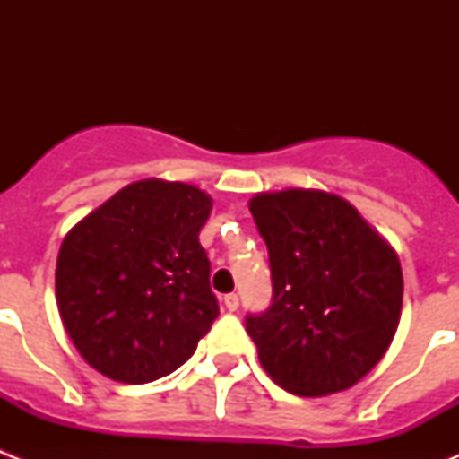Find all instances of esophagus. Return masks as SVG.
<instances>
[{
    "label": "esophagus",
    "instance_id": "34e87169",
    "mask_svg": "<svg viewBox=\"0 0 459 459\" xmlns=\"http://www.w3.org/2000/svg\"><path fill=\"white\" fill-rule=\"evenodd\" d=\"M222 303H225L227 310H237L238 307V296L237 294H225V299H222Z\"/></svg>",
    "mask_w": 459,
    "mask_h": 459
}]
</instances>
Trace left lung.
I'll list each match as a JSON object with an SVG mask.
<instances>
[{
	"mask_svg": "<svg viewBox=\"0 0 459 459\" xmlns=\"http://www.w3.org/2000/svg\"><path fill=\"white\" fill-rule=\"evenodd\" d=\"M250 213L269 248L273 301L246 317L259 363L303 397L351 388L391 347L403 269L359 211L324 190L259 193Z\"/></svg>",
	"mask_w": 459,
	"mask_h": 459,
	"instance_id": "1",
	"label": "left lung"
}]
</instances>
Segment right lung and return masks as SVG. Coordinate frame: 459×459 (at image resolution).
I'll use <instances>...</instances> for the list:
<instances>
[{
	"label": "right lung",
	"instance_id": "1",
	"mask_svg": "<svg viewBox=\"0 0 459 459\" xmlns=\"http://www.w3.org/2000/svg\"><path fill=\"white\" fill-rule=\"evenodd\" d=\"M209 195L181 181L126 186L64 237L55 290L89 366L124 384L169 375L218 317L200 230Z\"/></svg>",
	"mask_w": 459,
	"mask_h": 459
}]
</instances>
